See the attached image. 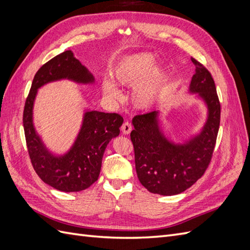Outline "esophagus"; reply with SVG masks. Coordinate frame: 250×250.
<instances>
[{"label":"esophagus","mask_w":250,"mask_h":250,"mask_svg":"<svg viewBox=\"0 0 250 250\" xmlns=\"http://www.w3.org/2000/svg\"><path fill=\"white\" fill-rule=\"evenodd\" d=\"M131 129H132V126L129 122H128V121H125L122 127H121V130H122L124 134H129L131 132Z\"/></svg>","instance_id":"34e87169"}]
</instances>
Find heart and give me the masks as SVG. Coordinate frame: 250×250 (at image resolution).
<instances>
[{"label": "heart", "instance_id": "heart-1", "mask_svg": "<svg viewBox=\"0 0 250 250\" xmlns=\"http://www.w3.org/2000/svg\"><path fill=\"white\" fill-rule=\"evenodd\" d=\"M157 57L151 53L143 52L125 57L111 70V78L121 86H135L132 101L139 108L152 106L169 81L168 67L162 64L153 67ZM105 96L111 99H120L121 93L112 82L105 80L102 83Z\"/></svg>", "mask_w": 250, "mask_h": 250}]
</instances>
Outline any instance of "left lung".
Segmentation results:
<instances>
[{"label":"left lung","instance_id":"1","mask_svg":"<svg viewBox=\"0 0 250 250\" xmlns=\"http://www.w3.org/2000/svg\"><path fill=\"white\" fill-rule=\"evenodd\" d=\"M190 92L197 93L208 106L202 130L183 145L171 143L158 124V111L135 116L130 139L140 183L150 193L171 196L192 187L208 169L220 125L221 106L210 73L195 58Z\"/></svg>","mask_w":250,"mask_h":250}]
</instances>
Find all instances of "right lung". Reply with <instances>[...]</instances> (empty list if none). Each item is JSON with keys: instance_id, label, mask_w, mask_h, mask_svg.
<instances>
[{"instance_id": "obj_1", "label": "right lung", "mask_w": 250, "mask_h": 250, "mask_svg": "<svg viewBox=\"0 0 250 250\" xmlns=\"http://www.w3.org/2000/svg\"><path fill=\"white\" fill-rule=\"evenodd\" d=\"M60 79L78 83H93L95 80L72 51L60 53L36 72L26 99L22 124L30 160L40 178L58 191L79 192L89 188L99 177L105 148L111 139L118 137L124 120L118 113L88 110L69 152L62 156L51 154L34 129L32 110L37 89Z\"/></svg>"}]
</instances>
